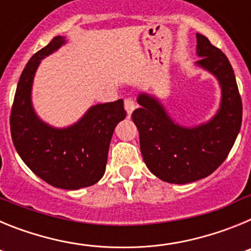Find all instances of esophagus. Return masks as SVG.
Instances as JSON below:
<instances>
[{
	"label": "esophagus",
	"mask_w": 251,
	"mask_h": 251,
	"mask_svg": "<svg viewBox=\"0 0 251 251\" xmlns=\"http://www.w3.org/2000/svg\"><path fill=\"white\" fill-rule=\"evenodd\" d=\"M124 108L127 110L128 115H132L133 110L136 109V104H134V101H133L132 99H126V100H124Z\"/></svg>",
	"instance_id": "obj_1"
}]
</instances>
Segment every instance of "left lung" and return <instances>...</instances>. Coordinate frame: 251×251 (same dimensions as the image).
I'll return each instance as SVG.
<instances>
[{
  "label": "left lung",
  "instance_id": "left-lung-1",
  "mask_svg": "<svg viewBox=\"0 0 251 251\" xmlns=\"http://www.w3.org/2000/svg\"><path fill=\"white\" fill-rule=\"evenodd\" d=\"M194 64L211 74L219 83L221 98L216 113L196 126H182L168 113L165 103L154 94L142 92L141 108L132 114L138 128L141 152L146 166L168 183L195 182L210 176L226 159L240 132L243 105L229 59L206 36L196 34Z\"/></svg>",
  "mask_w": 251,
  "mask_h": 251
}]
</instances>
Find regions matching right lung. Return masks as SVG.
I'll return each instance as SVG.
<instances>
[{
    "instance_id": "obj_1",
    "label": "right lung",
    "mask_w": 251,
    "mask_h": 251,
    "mask_svg": "<svg viewBox=\"0 0 251 251\" xmlns=\"http://www.w3.org/2000/svg\"><path fill=\"white\" fill-rule=\"evenodd\" d=\"M66 43L65 36L54 37L24 69L11 112V136L19 156L36 176L54 187L79 190L103 177L113 132L127 113L119 99L92 105L68 127H54L40 118L32 104L35 74L41 60Z\"/></svg>"
}]
</instances>
